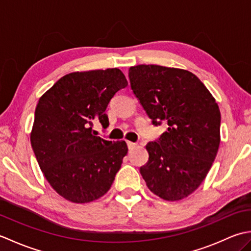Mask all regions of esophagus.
<instances>
[{"label":"esophagus","mask_w":251,"mask_h":251,"mask_svg":"<svg viewBox=\"0 0 251 251\" xmlns=\"http://www.w3.org/2000/svg\"><path fill=\"white\" fill-rule=\"evenodd\" d=\"M127 146H128V149L129 150H132V149H135L136 148V143H134V142H130V141H127Z\"/></svg>","instance_id":"obj_1"}]
</instances>
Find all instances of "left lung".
Masks as SVG:
<instances>
[{"label":"left lung","instance_id":"8db88e82","mask_svg":"<svg viewBox=\"0 0 251 251\" xmlns=\"http://www.w3.org/2000/svg\"><path fill=\"white\" fill-rule=\"evenodd\" d=\"M130 87L154 125H168L149 142L140 174L152 193L168 201L199 188L220 145V110L195 74L178 68L139 65L128 70Z\"/></svg>","mask_w":251,"mask_h":251}]
</instances>
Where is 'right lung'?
Returning a JSON list of instances; mask_svg holds the SVG:
<instances>
[{
	"instance_id": "1",
	"label": "right lung",
	"mask_w": 251,
	"mask_h": 251,
	"mask_svg": "<svg viewBox=\"0 0 251 251\" xmlns=\"http://www.w3.org/2000/svg\"><path fill=\"white\" fill-rule=\"evenodd\" d=\"M120 69L72 72L40 98L30 134L39 166L58 194L75 204L103 196L128 148L94 135L93 123L109 124L104 111L127 86Z\"/></svg>"
}]
</instances>
